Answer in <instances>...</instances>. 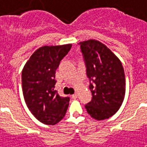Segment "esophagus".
I'll use <instances>...</instances> for the list:
<instances>
[{
    "label": "esophagus",
    "instance_id": "esophagus-1",
    "mask_svg": "<svg viewBox=\"0 0 147 147\" xmlns=\"http://www.w3.org/2000/svg\"><path fill=\"white\" fill-rule=\"evenodd\" d=\"M78 98V94H72V95H71V98H73V99H76V98Z\"/></svg>",
    "mask_w": 147,
    "mask_h": 147
}]
</instances>
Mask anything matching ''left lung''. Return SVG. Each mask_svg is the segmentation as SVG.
Masks as SVG:
<instances>
[{
    "instance_id": "8db88e82",
    "label": "left lung",
    "mask_w": 147,
    "mask_h": 147,
    "mask_svg": "<svg viewBox=\"0 0 147 147\" xmlns=\"http://www.w3.org/2000/svg\"><path fill=\"white\" fill-rule=\"evenodd\" d=\"M89 78L92 100L85 105L96 120H105L116 113L125 95V76L121 61L105 45L89 40L78 43Z\"/></svg>"
}]
</instances>
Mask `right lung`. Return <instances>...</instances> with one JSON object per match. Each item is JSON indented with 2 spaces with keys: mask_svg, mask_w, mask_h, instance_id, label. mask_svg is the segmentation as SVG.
Masks as SVG:
<instances>
[{
  "mask_svg": "<svg viewBox=\"0 0 147 147\" xmlns=\"http://www.w3.org/2000/svg\"><path fill=\"white\" fill-rule=\"evenodd\" d=\"M71 45L45 46L30 56L22 71V88L26 106L41 123L53 125L66 113L70 98L55 91V71Z\"/></svg>",
  "mask_w": 147,
  "mask_h": 147,
  "instance_id": "add662e5",
  "label": "right lung"
}]
</instances>
